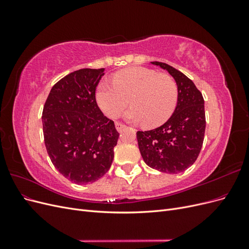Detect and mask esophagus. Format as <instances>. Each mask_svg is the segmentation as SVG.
<instances>
[{
  "label": "esophagus",
  "mask_w": 249,
  "mask_h": 249,
  "mask_svg": "<svg viewBox=\"0 0 249 249\" xmlns=\"http://www.w3.org/2000/svg\"><path fill=\"white\" fill-rule=\"evenodd\" d=\"M125 125L124 124H120V123H116L115 124V127H116V130L118 131V132H122L123 131V129Z\"/></svg>",
  "instance_id": "esophagus-1"
}]
</instances>
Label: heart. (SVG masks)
I'll return each instance as SVG.
<instances>
[{
  "label": "heart",
  "instance_id": "obj_1",
  "mask_svg": "<svg viewBox=\"0 0 249 249\" xmlns=\"http://www.w3.org/2000/svg\"><path fill=\"white\" fill-rule=\"evenodd\" d=\"M95 99L101 110L111 118L117 117L130 102L132 108L124 118L155 127L166 122L175 111L178 85L169 74L134 66L115 73L113 84L101 82Z\"/></svg>",
  "mask_w": 249,
  "mask_h": 249
}]
</instances>
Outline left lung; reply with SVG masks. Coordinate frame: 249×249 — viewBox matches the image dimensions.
Here are the masks:
<instances>
[{"mask_svg":"<svg viewBox=\"0 0 249 249\" xmlns=\"http://www.w3.org/2000/svg\"><path fill=\"white\" fill-rule=\"evenodd\" d=\"M167 71L178 85V102L166 123L150 131H138L140 154L149 167L170 173L183 172L196 161L206 130L205 101L194 83L166 63L150 62Z\"/></svg>","mask_w":249,"mask_h":249,"instance_id":"1","label":"left lung"}]
</instances>
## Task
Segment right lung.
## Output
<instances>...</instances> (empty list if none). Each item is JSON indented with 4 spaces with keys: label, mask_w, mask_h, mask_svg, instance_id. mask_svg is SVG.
Returning <instances> with one entry per match:
<instances>
[{
    "label": "right lung",
    "mask_w": 249,
    "mask_h": 249,
    "mask_svg": "<svg viewBox=\"0 0 249 249\" xmlns=\"http://www.w3.org/2000/svg\"><path fill=\"white\" fill-rule=\"evenodd\" d=\"M105 69L72 71L53 86L44 104V144L56 169L72 183L101 178L114 158L119 134L103 114L95 89Z\"/></svg>",
    "instance_id": "1"
}]
</instances>
